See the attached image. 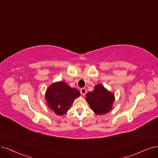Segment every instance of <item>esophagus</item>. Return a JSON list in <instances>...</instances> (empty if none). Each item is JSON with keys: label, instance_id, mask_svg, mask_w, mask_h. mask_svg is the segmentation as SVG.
Masks as SVG:
<instances>
[{"label": "esophagus", "instance_id": "34e87169", "mask_svg": "<svg viewBox=\"0 0 158 158\" xmlns=\"http://www.w3.org/2000/svg\"><path fill=\"white\" fill-rule=\"evenodd\" d=\"M80 92H81V94H82L83 96H85V95L86 94V93L87 90H86V89L83 88V89H81L80 90Z\"/></svg>", "mask_w": 158, "mask_h": 158}]
</instances>
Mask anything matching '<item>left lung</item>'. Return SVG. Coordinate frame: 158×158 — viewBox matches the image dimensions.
<instances>
[{
    "mask_svg": "<svg viewBox=\"0 0 158 158\" xmlns=\"http://www.w3.org/2000/svg\"><path fill=\"white\" fill-rule=\"evenodd\" d=\"M86 100L94 113L104 114L111 110L114 95L102 85L98 84L94 86V90L86 94Z\"/></svg>",
    "mask_w": 158,
    "mask_h": 158,
    "instance_id": "left-lung-1",
    "label": "left lung"
}]
</instances>
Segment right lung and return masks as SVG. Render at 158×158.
Returning a JSON list of instances; mask_svg holds the SVG:
<instances>
[{"mask_svg": "<svg viewBox=\"0 0 158 158\" xmlns=\"http://www.w3.org/2000/svg\"><path fill=\"white\" fill-rule=\"evenodd\" d=\"M79 96L80 92L77 89L72 88L64 81L52 83L45 92L47 104L58 115L66 114L74 100Z\"/></svg>", "mask_w": 158, "mask_h": 158, "instance_id": "add662e5", "label": "right lung"}]
</instances>
